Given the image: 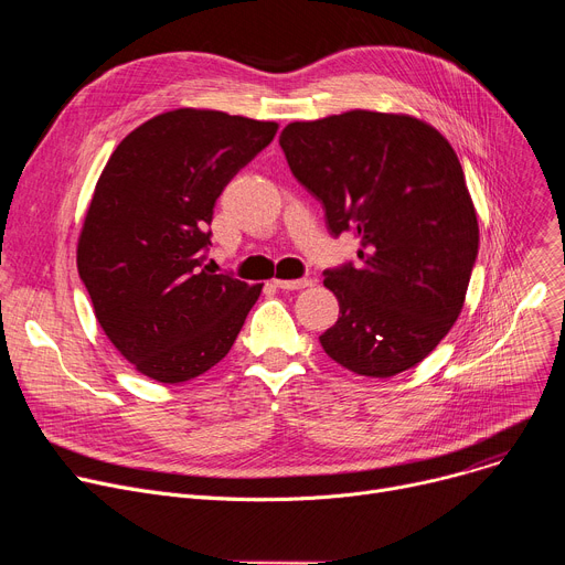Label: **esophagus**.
Segmentation results:
<instances>
[{"mask_svg":"<svg viewBox=\"0 0 565 565\" xmlns=\"http://www.w3.org/2000/svg\"><path fill=\"white\" fill-rule=\"evenodd\" d=\"M275 286L281 290H300L313 286L311 279H275Z\"/></svg>","mask_w":565,"mask_h":565,"instance_id":"obj_1","label":"esophagus"}]
</instances>
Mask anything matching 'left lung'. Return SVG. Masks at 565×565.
Instances as JSON below:
<instances>
[{
    "instance_id": "left-lung-1",
    "label": "left lung",
    "mask_w": 565,
    "mask_h": 565,
    "mask_svg": "<svg viewBox=\"0 0 565 565\" xmlns=\"http://www.w3.org/2000/svg\"><path fill=\"white\" fill-rule=\"evenodd\" d=\"M298 183L360 263L324 270L339 320L322 350L348 371L392 377L447 337L479 254V222L451 143L419 118L352 109L288 124L279 137Z\"/></svg>"
}]
</instances>
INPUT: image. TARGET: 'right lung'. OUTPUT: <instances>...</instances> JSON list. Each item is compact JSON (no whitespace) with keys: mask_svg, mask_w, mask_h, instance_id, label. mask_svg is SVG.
<instances>
[{"mask_svg":"<svg viewBox=\"0 0 565 565\" xmlns=\"http://www.w3.org/2000/svg\"><path fill=\"white\" fill-rule=\"evenodd\" d=\"M277 124L211 109H173L116 146L88 205L79 279L107 339L164 384L226 358L260 295L205 265L213 207Z\"/></svg>","mask_w":565,"mask_h":565,"instance_id":"right-lung-1","label":"right lung"}]
</instances>
